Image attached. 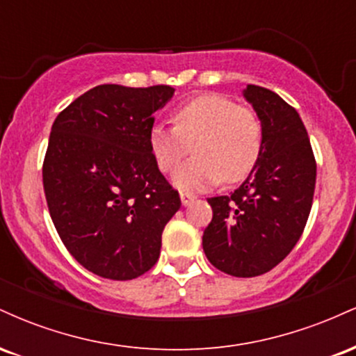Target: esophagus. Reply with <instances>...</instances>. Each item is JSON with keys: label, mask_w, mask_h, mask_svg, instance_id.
I'll return each instance as SVG.
<instances>
[{"label": "esophagus", "mask_w": 356, "mask_h": 356, "mask_svg": "<svg viewBox=\"0 0 356 356\" xmlns=\"http://www.w3.org/2000/svg\"><path fill=\"white\" fill-rule=\"evenodd\" d=\"M194 199H195V195L187 194V192H181V202H182L184 207L189 206V204L194 202Z\"/></svg>", "instance_id": "obj_1"}]
</instances>
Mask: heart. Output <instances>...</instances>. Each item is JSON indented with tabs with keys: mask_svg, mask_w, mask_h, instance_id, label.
Returning a JSON list of instances; mask_svg holds the SVG:
<instances>
[{
	"mask_svg": "<svg viewBox=\"0 0 356 356\" xmlns=\"http://www.w3.org/2000/svg\"><path fill=\"white\" fill-rule=\"evenodd\" d=\"M175 127L154 124L149 147L162 172H172L194 149L195 157L179 167L174 186L204 191L220 181L246 179L263 150V125L252 110L239 107L229 97L204 93L174 112Z\"/></svg>",
	"mask_w": 356,
	"mask_h": 356,
	"instance_id": "obj_1",
	"label": "heart"
}]
</instances>
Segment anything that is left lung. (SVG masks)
<instances>
[{
  "mask_svg": "<svg viewBox=\"0 0 356 356\" xmlns=\"http://www.w3.org/2000/svg\"><path fill=\"white\" fill-rule=\"evenodd\" d=\"M243 97L263 125V150L231 195L207 199L212 220L202 248L214 268L236 277L271 271L295 248L312 211L316 162L301 117L271 90L248 85Z\"/></svg>",
  "mask_w": 356,
  "mask_h": 356,
  "instance_id": "left-lung-1",
  "label": "left lung"
}]
</instances>
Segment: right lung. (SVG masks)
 Masks as SVG:
<instances>
[{"label":"right lung","mask_w":356,"mask_h":356,"mask_svg":"<svg viewBox=\"0 0 356 356\" xmlns=\"http://www.w3.org/2000/svg\"><path fill=\"white\" fill-rule=\"evenodd\" d=\"M169 85H99L51 125L43 187L60 239L93 275L138 277L157 263L162 231L181 207L149 147Z\"/></svg>","instance_id":"add662e5"}]
</instances>
